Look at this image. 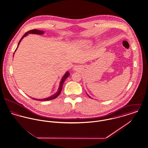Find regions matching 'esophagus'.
I'll use <instances>...</instances> for the list:
<instances>
[{
    "mask_svg": "<svg viewBox=\"0 0 148 148\" xmlns=\"http://www.w3.org/2000/svg\"><path fill=\"white\" fill-rule=\"evenodd\" d=\"M73 69H74V71H76V70H77V66H75V67H74Z\"/></svg>",
    "mask_w": 148,
    "mask_h": 148,
    "instance_id": "34e87169",
    "label": "esophagus"
}]
</instances>
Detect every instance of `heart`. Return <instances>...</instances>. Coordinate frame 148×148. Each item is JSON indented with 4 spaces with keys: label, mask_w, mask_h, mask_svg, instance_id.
I'll return each mask as SVG.
<instances>
[{
    "label": "heart",
    "mask_w": 148,
    "mask_h": 148,
    "mask_svg": "<svg viewBox=\"0 0 148 148\" xmlns=\"http://www.w3.org/2000/svg\"><path fill=\"white\" fill-rule=\"evenodd\" d=\"M90 43H91V42L88 40H79L75 42L77 45L79 47H83L89 45Z\"/></svg>",
    "instance_id": "heart-1"
}]
</instances>
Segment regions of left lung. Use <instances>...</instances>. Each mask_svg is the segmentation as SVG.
<instances>
[{"label": "left lung", "mask_w": 148, "mask_h": 148, "mask_svg": "<svg viewBox=\"0 0 148 148\" xmlns=\"http://www.w3.org/2000/svg\"><path fill=\"white\" fill-rule=\"evenodd\" d=\"M86 94H87V93H86ZM87 95H88V96H89V97H90V98H91V97H90V96H89V95H88V94H87Z\"/></svg>", "instance_id": "1"}]
</instances>
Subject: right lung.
I'll return each mask as SVG.
<instances>
[{"label": "right lung", "instance_id": "obj_1", "mask_svg": "<svg viewBox=\"0 0 148 148\" xmlns=\"http://www.w3.org/2000/svg\"><path fill=\"white\" fill-rule=\"evenodd\" d=\"M44 33V31L37 30V29H33V30H30V31H28V32H27L24 35L22 36L21 39L20 40V41L18 42V46H17V47H16V49H15L14 52H15V51L16 50L17 48H18L20 42H21V40H22L25 36H27V35H28L29 34H38V35H42ZM14 54H13V56H14ZM69 75H70L69 72L68 71H66V72L65 73V74H64V75L63 77L62 78V79H61V81H60V84H59V88H58V92H56L55 94H54L53 95L50 96V97H48V98H46L40 99L33 98H32L33 99L36 100H39V101H47V100H52V99L56 98V97H57L58 96H59V95L60 94V92H62V88H63V85L64 81L65 80V79H66L67 77H68Z\"/></svg>", "mask_w": 148, "mask_h": 148}]
</instances>
